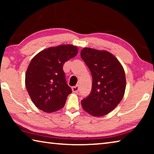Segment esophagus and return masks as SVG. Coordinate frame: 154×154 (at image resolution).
<instances>
[{
	"label": "esophagus",
	"mask_w": 154,
	"mask_h": 154,
	"mask_svg": "<svg viewBox=\"0 0 154 154\" xmlns=\"http://www.w3.org/2000/svg\"><path fill=\"white\" fill-rule=\"evenodd\" d=\"M72 90L74 93H77L79 91V85H75V86L72 87Z\"/></svg>",
	"instance_id": "esophagus-1"
}]
</instances>
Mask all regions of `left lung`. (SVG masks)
<instances>
[{"mask_svg":"<svg viewBox=\"0 0 154 154\" xmlns=\"http://www.w3.org/2000/svg\"><path fill=\"white\" fill-rule=\"evenodd\" d=\"M81 57L92 76V90L82 100V107L93 116H105L124 97L126 90L124 70L118 60L105 50L85 48L81 51Z\"/></svg>","mask_w":154,"mask_h":154,"instance_id":"obj_1","label":"left lung"}]
</instances>
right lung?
I'll return each mask as SVG.
<instances>
[{
    "instance_id": "add662e5",
    "label": "right lung",
    "mask_w": 154,
    "mask_h": 154,
    "mask_svg": "<svg viewBox=\"0 0 154 154\" xmlns=\"http://www.w3.org/2000/svg\"><path fill=\"white\" fill-rule=\"evenodd\" d=\"M72 45L51 47L40 51L28 65L25 77L26 88L38 109L46 113L58 111L72 92L66 82L63 65L77 55Z\"/></svg>"
}]
</instances>
